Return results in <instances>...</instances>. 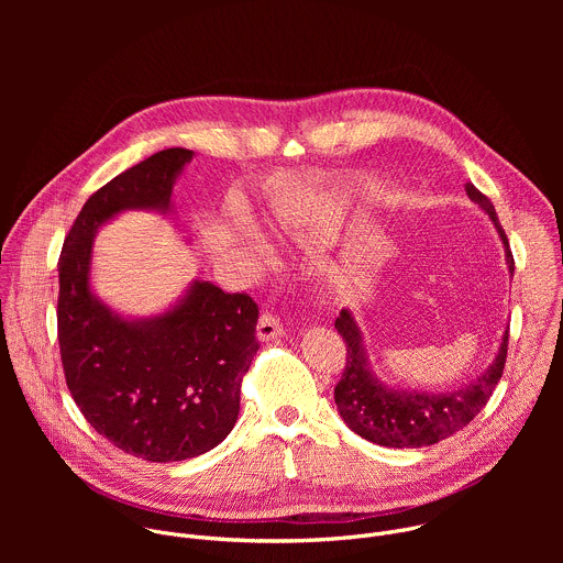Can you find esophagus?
Segmentation results:
<instances>
[{
    "label": "esophagus",
    "mask_w": 563,
    "mask_h": 563,
    "mask_svg": "<svg viewBox=\"0 0 563 563\" xmlns=\"http://www.w3.org/2000/svg\"><path fill=\"white\" fill-rule=\"evenodd\" d=\"M256 334H258V339H261V341H274V339H280V336L285 334L283 320H280L274 311H265V313L258 318Z\"/></svg>",
    "instance_id": "esophagus-1"
}]
</instances>
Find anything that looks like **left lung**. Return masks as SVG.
<instances>
[{"instance_id": "obj_1", "label": "left lung", "mask_w": 563, "mask_h": 563, "mask_svg": "<svg viewBox=\"0 0 563 563\" xmlns=\"http://www.w3.org/2000/svg\"><path fill=\"white\" fill-rule=\"evenodd\" d=\"M467 198L474 200L495 222L504 245L510 274L515 272V258L508 247V235L501 229L495 205L486 194H481L472 183L465 185ZM334 328L345 341L347 358L341 380L334 387L336 408L352 432L358 437L387 448H423L439 443L465 428L490 400L506 365L508 356V332L501 350L490 369L478 380L445 394L404 391L383 385L367 369L365 350L361 343L358 325L350 309H343Z\"/></svg>"}]
</instances>
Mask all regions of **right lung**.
Masks as SVG:
<instances>
[{
	"instance_id": "obj_1",
	"label": "right lung",
	"mask_w": 563,
	"mask_h": 563,
	"mask_svg": "<svg viewBox=\"0 0 563 563\" xmlns=\"http://www.w3.org/2000/svg\"><path fill=\"white\" fill-rule=\"evenodd\" d=\"M194 151L165 148L115 176L77 213L59 254L57 341L79 412L115 448L153 463L216 448L240 412L258 352V305L198 280L172 311L124 320L89 287L93 235L124 209L167 211Z\"/></svg>"
}]
</instances>
